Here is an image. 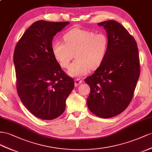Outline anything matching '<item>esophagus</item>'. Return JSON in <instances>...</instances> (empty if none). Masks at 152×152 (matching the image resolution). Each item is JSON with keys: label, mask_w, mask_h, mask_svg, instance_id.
<instances>
[{"label": "esophagus", "mask_w": 152, "mask_h": 152, "mask_svg": "<svg viewBox=\"0 0 152 152\" xmlns=\"http://www.w3.org/2000/svg\"><path fill=\"white\" fill-rule=\"evenodd\" d=\"M75 87H77L79 86V85H80L81 83H82V80L80 78H76L75 79Z\"/></svg>", "instance_id": "1"}]
</instances>
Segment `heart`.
Returning a JSON list of instances; mask_svg holds the SVG:
<instances>
[{
    "label": "heart",
    "instance_id": "heart-1",
    "mask_svg": "<svg viewBox=\"0 0 152 152\" xmlns=\"http://www.w3.org/2000/svg\"><path fill=\"white\" fill-rule=\"evenodd\" d=\"M63 40L64 43L58 40L53 42L52 53L64 69L68 68L75 54L76 59L68 71L73 77L85 75L90 69L98 68L108 48V40L104 34L77 28L65 33Z\"/></svg>",
    "mask_w": 152,
    "mask_h": 152
}]
</instances>
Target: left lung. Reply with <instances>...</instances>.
Wrapping results in <instances>:
<instances>
[{"label":"left lung","instance_id":"8db88e82","mask_svg":"<svg viewBox=\"0 0 152 152\" xmlns=\"http://www.w3.org/2000/svg\"><path fill=\"white\" fill-rule=\"evenodd\" d=\"M106 29L108 48L102 64L85 79L91 92L87 103L96 116L110 118L129 105L140 76L137 45L134 38L119 22L98 23Z\"/></svg>","mask_w":152,"mask_h":152}]
</instances>
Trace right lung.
I'll list each match as a JSON object with an SVG mask.
<instances>
[{
	"instance_id": "right-lung-1",
	"label": "right lung",
	"mask_w": 152,
	"mask_h": 152,
	"mask_svg": "<svg viewBox=\"0 0 152 152\" xmlns=\"http://www.w3.org/2000/svg\"><path fill=\"white\" fill-rule=\"evenodd\" d=\"M69 23L34 22L15 48L18 95L27 109L43 120L64 113L65 101L75 87L74 80L61 69L51 50L54 36Z\"/></svg>"
}]
</instances>
